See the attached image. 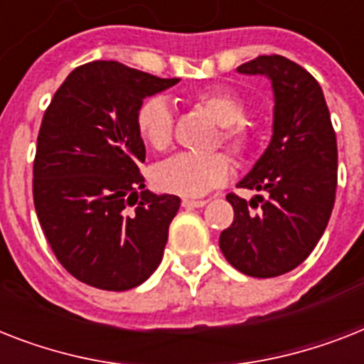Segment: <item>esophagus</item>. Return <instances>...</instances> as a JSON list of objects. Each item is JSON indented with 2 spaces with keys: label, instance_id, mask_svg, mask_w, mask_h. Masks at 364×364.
I'll return each mask as SVG.
<instances>
[{
  "label": "esophagus",
  "instance_id": "obj_1",
  "mask_svg": "<svg viewBox=\"0 0 364 364\" xmlns=\"http://www.w3.org/2000/svg\"><path fill=\"white\" fill-rule=\"evenodd\" d=\"M205 204H208V200H183V208H204Z\"/></svg>",
  "mask_w": 364,
  "mask_h": 364
}]
</instances>
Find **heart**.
<instances>
[{
    "label": "heart",
    "instance_id": "heart-1",
    "mask_svg": "<svg viewBox=\"0 0 364 364\" xmlns=\"http://www.w3.org/2000/svg\"><path fill=\"white\" fill-rule=\"evenodd\" d=\"M193 102L210 113L219 124L217 143L238 160L245 159L255 145V128L249 122L247 105L242 96L228 88H204L193 94ZM137 134L149 147L164 151L173 139V111L168 100L151 96L136 111ZM230 176V162L225 153H179L153 168L154 187L187 198L204 196L225 185Z\"/></svg>",
    "mask_w": 364,
    "mask_h": 364
}]
</instances>
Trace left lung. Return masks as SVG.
Returning a JSON list of instances; mask_svg holds the SVG:
<instances>
[{
	"label": "left lung",
	"mask_w": 364,
	"mask_h": 364,
	"mask_svg": "<svg viewBox=\"0 0 364 364\" xmlns=\"http://www.w3.org/2000/svg\"><path fill=\"white\" fill-rule=\"evenodd\" d=\"M238 71L272 81L274 134L238 183L260 194L251 202L227 194L234 221L221 232L219 247L245 276L276 277L304 262L327 228L338 183L336 134L321 87L302 65L270 54Z\"/></svg>",
	"instance_id": "8db88e82"
}]
</instances>
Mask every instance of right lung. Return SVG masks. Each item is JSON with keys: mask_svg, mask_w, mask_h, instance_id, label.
I'll return each mask as SVG.
<instances>
[{"mask_svg": "<svg viewBox=\"0 0 364 364\" xmlns=\"http://www.w3.org/2000/svg\"><path fill=\"white\" fill-rule=\"evenodd\" d=\"M177 81L96 60L71 71L43 115L33 159L37 219L60 264L90 287L134 289L162 260L181 200L145 191L136 111Z\"/></svg>", "mask_w": 364, "mask_h": 364, "instance_id": "1", "label": "right lung"}]
</instances>
